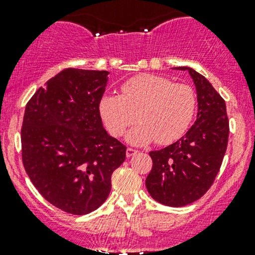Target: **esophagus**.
<instances>
[{
  "label": "esophagus",
  "instance_id": "1",
  "mask_svg": "<svg viewBox=\"0 0 255 255\" xmlns=\"http://www.w3.org/2000/svg\"><path fill=\"white\" fill-rule=\"evenodd\" d=\"M138 154V150H135V149L133 148H127V151H126V155H127V158H130V156L133 155H137Z\"/></svg>",
  "mask_w": 255,
  "mask_h": 255
}]
</instances>
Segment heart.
<instances>
[{"mask_svg": "<svg viewBox=\"0 0 255 255\" xmlns=\"http://www.w3.org/2000/svg\"><path fill=\"white\" fill-rule=\"evenodd\" d=\"M196 107V94L191 86L175 84L165 76L144 74L126 81L121 96H102L99 112L113 137L123 134L137 115L139 123L128 132V142L148 144L155 140L159 145H168L186 133Z\"/></svg>", "mask_w": 255, "mask_h": 255, "instance_id": "heart-1", "label": "heart"}]
</instances>
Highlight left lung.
<instances>
[{"instance_id": "1", "label": "left lung", "mask_w": 255, "mask_h": 255, "mask_svg": "<svg viewBox=\"0 0 255 255\" xmlns=\"http://www.w3.org/2000/svg\"><path fill=\"white\" fill-rule=\"evenodd\" d=\"M187 70L197 92V118L184 137L149 153L153 168L145 186L160 204L181 207L204 196L215 181L228 143L230 122L226 102L210 81L194 69Z\"/></svg>"}]
</instances>
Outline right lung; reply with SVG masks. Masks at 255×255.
I'll use <instances>...</instances> for the list:
<instances>
[{"label":"right lung","mask_w":255,"mask_h":255,"mask_svg":"<svg viewBox=\"0 0 255 255\" xmlns=\"http://www.w3.org/2000/svg\"><path fill=\"white\" fill-rule=\"evenodd\" d=\"M109 71L69 68L28 101L22 160L39 194L64 212L86 215L106 201L126 145L107 134L99 104Z\"/></svg>","instance_id":"right-lung-1"}]
</instances>
